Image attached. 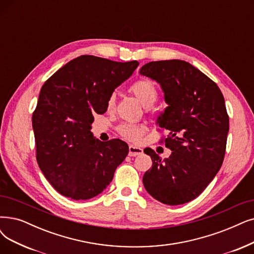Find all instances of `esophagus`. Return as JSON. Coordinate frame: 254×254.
<instances>
[{
	"mask_svg": "<svg viewBox=\"0 0 254 254\" xmlns=\"http://www.w3.org/2000/svg\"><path fill=\"white\" fill-rule=\"evenodd\" d=\"M143 149L133 146V145H130L129 146V156H136V155H140L143 154Z\"/></svg>",
	"mask_w": 254,
	"mask_h": 254,
	"instance_id": "esophagus-1",
	"label": "esophagus"
}]
</instances>
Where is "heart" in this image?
<instances>
[{"mask_svg": "<svg viewBox=\"0 0 254 254\" xmlns=\"http://www.w3.org/2000/svg\"><path fill=\"white\" fill-rule=\"evenodd\" d=\"M129 92L132 94L140 104L145 107H150L154 104L158 96L156 85L150 80H137L129 87ZM116 104V95L111 94L107 99V109L113 110ZM145 127L136 124H123L118 128L119 133L131 141H137L145 133Z\"/></svg>", "mask_w": 254, "mask_h": 254, "instance_id": "b5f03b06", "label": "heart"}]
</instances>
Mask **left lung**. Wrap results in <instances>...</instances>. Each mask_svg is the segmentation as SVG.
<instances>
[{"label":"left lung","instance_id":"1","mask_svg":"<svg viewBox=\"0 0 254 254\" xmlns=\"http://www.w3.org/2000/svg\"><path fill=\"white\" fill-rule=\"evenodd\" d=\"M139 74L164 92L168 107L157 125L170 131L165 144L172 151L161 159L152 149L144 150L153 162L144 187L164 204L187 203L206 189L224 159L229 130L224 97L214 81L184 60L152 62Z\"/></svg>","mask_w":254,"mask_h":254}]
</instances>
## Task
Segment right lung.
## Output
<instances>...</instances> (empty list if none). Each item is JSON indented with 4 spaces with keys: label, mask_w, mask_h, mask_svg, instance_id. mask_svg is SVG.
<instances>
[{
    "label": "right lung",
    "mask_w": 254,
    "mask_h": 254,
    "mask_svg": "<svg viewBox=\"0 0 254 254\" xmlns=\"http://www.w3.org/2000/svg\"><path fill=\"white\" fill-rule=\"evenodd\" d=\"M137 65L136 60L117 63L82 55L59 68L40 89L32 116L36 159L62 195L73 200L98 196L126 158L125 141H101L90 124L94 115L106 113L108 97Z\"/></svg>",
    "instance_id": "add662e5"
}]
</instances>
